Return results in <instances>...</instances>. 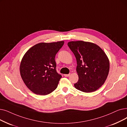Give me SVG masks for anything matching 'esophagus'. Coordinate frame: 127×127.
Listing matches in <instances>:
<instances>
[{
	"mask_svg": "<svg viewBox=\"0 0 127 127\" xmlns=\"http://www.w3.org/2000/svg\"><path fill=\"white\" fill-rule=\"evenodd\" d=\"M69 75H70V74H64V76L65 77H68V76H69Z\"/></svg>",
	"mask_w": 127,
	"mask_h": 127,
	"instance_id": "34e87169",
	"label": "esophagus"
}]
</instances>
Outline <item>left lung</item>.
<instances>
[{
    "label": "left lung",
    "instance_id": "obj_1",
    "mask_svg": "<svg viewBox=\"0 0 127 127\" xmlns=\"http://www.w3.org/2000/svg\"><path fill=\"white\" fill-rule=\"evenodd\" d=\"M67 45L77 61L79 79L75 87L87 93L96 91L104 84L109 73V62L105 53L90 42L70 41Z\"/></svg>",
    "mask_w": 127,
    "mask_h": 127
}]
</instances>
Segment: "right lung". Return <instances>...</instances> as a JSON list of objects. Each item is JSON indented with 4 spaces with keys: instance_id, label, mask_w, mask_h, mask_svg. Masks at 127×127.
I'll list each match as a JSON object with an SVG mask.
<instances>
[{
    "instance_id": "obj_1",
    "label": "right lung",
    "mask_w": 127,
    "mask_h": 127,
    "mask_svg": "<svg viewBox=\"0 0 127 127\" xmlns=\"http://www.w3.org/2000/svg\"><path fill=\"white\" fill-rule=\"evenodd\" d=\"M64 41L36 44L22 59L21 76L29 89L36 95H45L57 88L62 76L56 70L55 57Z\"/></svg>"
}]
</instances>
